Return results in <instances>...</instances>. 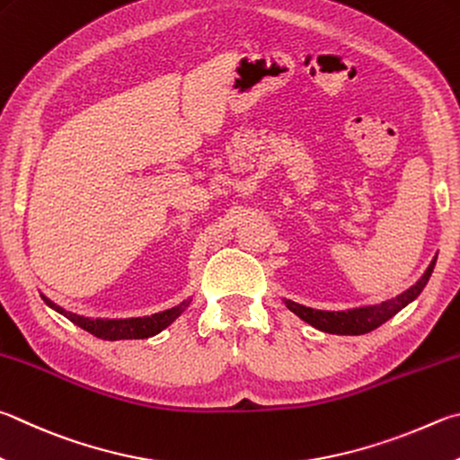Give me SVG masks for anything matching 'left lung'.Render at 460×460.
Segmentation results:
<instances>
[{
  "instance_id": "1",
  "label": "left lung",
  "mask_w": 460,
  "mask_h": 460,
  "mask_svg": "<svg viewBox=\"0 0 460 460\" xmlns=\"http://www.w3.org/2000/svg\"><path fill=\"white\" fill-rule=\"evenodd\" d=\"M438 253L432 257L430 265L427 267L419 281L412 283L411 288L404 289L402 294L396 297L384 299L380 304H370V305H358V307H348V310H315V307H307L302 304L291 302V299H283V304L289 312H294L299 320L307 322L314 328L322 330L325 333H338V336H362V333H368L376 328H380L384 322H388L390 317H394L400 310H404L408 304H412L416 297L420 296V291L427 286L434 265H437Z\"/></svg>"
}]
</instances>
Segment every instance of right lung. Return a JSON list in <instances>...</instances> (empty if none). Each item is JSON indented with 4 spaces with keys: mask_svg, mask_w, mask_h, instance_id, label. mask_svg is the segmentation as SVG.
<instances>
[{
    "mask_svg": "<svg viewBox=\"0 0 460 460\" xmlns=\"http://www.w3.org/2000/svg\"><path fill=\"white\" fill-rule=\"evenodd\" d=\"M41 299H44L48 307H52L54 312L62 314L64 317H68V320L72 323H76L78 328L86 330L88 333H92V336L106 340V341L153 338V336H156V333H161L164 328H169V325L187 310L189 304L193 302V297H187V299H182L179 305L171 307V310L156 312V314L143 315V317H86V315L64 310L62 305L54 304L52 299L46 296H41Z\"/></svg>",
    "mask_w": 460,
    "mask_h": 460,
    "instance_id": "right-lung-1",
    "label": "right lung"
}]
</instances>
